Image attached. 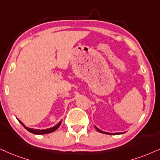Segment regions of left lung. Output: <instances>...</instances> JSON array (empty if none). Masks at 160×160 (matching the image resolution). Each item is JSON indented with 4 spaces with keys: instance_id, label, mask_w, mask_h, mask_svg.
<instances>
[{
    "instance_id": "8db88e82",
    "label": "left lung",
    "mask_w": 160,
    "mask_h": 160,
    "mask_svg": "<svg viewBox=\"0 0 160 160\" xmlns=\"http://www.w3.org/2000/svg\"><path fill=\"white\" fill-rule=\"evenodd\" d=\"M95 129H96V130H97L98 131V132H102V133H104V134H110V135H115V134H120V133H118V132H116V133H109V132H103V131H102V130H100V129L98 128L97 127H95Z\"/></svg>"
}]
</instances>
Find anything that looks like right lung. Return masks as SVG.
<instances>
[{"label": "right lung", "instance_id": "right-lung-1", "mask_svg": "<svg viewBox=\"0 0 160 160\" xmlns=\"http://www.w3.org/2000/svg\"><path fill=\"white\" fill-rule=\"evenodd\" d=\"M19 122H20L21 124H22L23 126H24V128L26 129L27 130H28L29 132H32V133H33V134H37V135H41V134H47V133H50V132H52L55 131L56 130H57V129L59 128V125L61 124V122H59L58 124L56 125V126L53 127V128H51L45 129V130H36V129H32V128H27L26 126H24V124H23V123L21 122V121H19Z\"/></svg>", "mask_w": 160, "mask_h": 160}]
</instances>
